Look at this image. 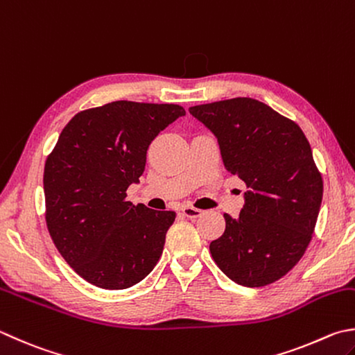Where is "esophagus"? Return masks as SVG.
<instances>
[{"label": "esophagus", "instance_id": "1", "mask_svg": "<svg viewBox=\"0 0 355 355\" xmlns=\"http://www.w3.org/2000/svg\"><path fill=\"white\" fill-rule=\"evenodd\" d=\"M180 211L184 213V216L190 218V219H195V218H199L200 215H202V210L195 209V207H189V205L182 207V209H180Z\"/></svg>", "mask_w": 355, "mask_h": 355}]
</instances>
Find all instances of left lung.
<instances>
[{
    "instance_id": "1",
    "label": "left lung",
    "mask_w": 355,
    "mask_h": 355,
    "mask_svg": "<svg viewBox=\"0 0 355 355\" xmlns=\"http://www.w3.org/2000/svg\"><path fill=\"white\" fill-rule=\"evenodd\" d=\"M218 139L225 170L244 180V207L225 218L210 253L233 282L261 287L284 277L311 243L323 179L302 128L255 98L189 110Z\"/></svg>"
}]
</instances>
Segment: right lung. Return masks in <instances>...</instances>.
I'll list each match as a JSON object with an SVG mask.
<instances>
[{"instance_id":"obj_1","label":"right lung","mask_w":355,"mask_h":355,"mask_svg":"<svg viewBox=\"0 0 355 355\" xmlns=\"http://www.w3.org/2000/svg\"><path fill=\"white\" fill-rule=\"evenodd\" d=\"M185 116L179 105L111 102L78 112L44 165L46 224L66 263L86 282L119 291L155 269L175 211L126 200L160 131Z\"/></svg>"}]
</instances>
